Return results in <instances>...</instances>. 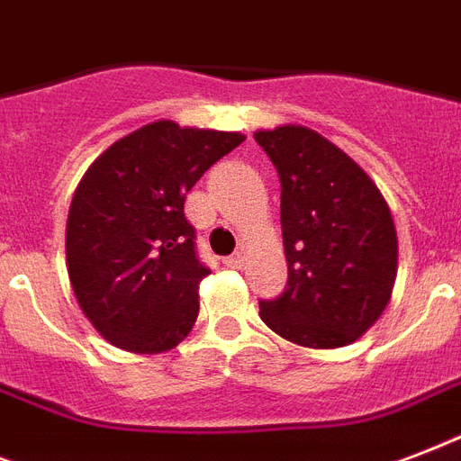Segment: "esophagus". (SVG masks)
I'll return each instance as SVG.
<instances>
[{
    "mask_svg": "<svg viewBox=\"0 0 461 461\" xmlns=\"http://www.w3.org/2000/svg\"><path fill=\"white\" fill-rule=\"evenodd\" d=\"M222 263L227 267H241V263H244V256H241V253H231V256H227Z\"/></svg>",
    "mask_w": 461,
    "mask_h": 461,
    "instance_id": "esophagus-1",
    "label": "esophagus"
}]
</instances>
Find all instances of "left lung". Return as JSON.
Listing matches in <instances>:
<instances>
[{
  "mask_svg": "<svg viewBox=\"0 0 461 461\" xmlns=\"http://www.w3.org/2000/svg\"><path fill=\"white\" fill-rule=\"evenodd\" d=\"M280 174L289 280L260 318L289 342L335 349L354 342L393 294L397 231L385 198L347 153L303 126L256 131Z\"/></svg>",
  "mask_w": 461,
  "mask_h": 461,
  "instance_id": "1",
  "label": "left lung"
}]
</instances>
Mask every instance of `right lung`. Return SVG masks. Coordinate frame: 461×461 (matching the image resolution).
<instances>
[{
  "mask_svg": "<svg viewBox=\"0 0 461 461\" xmlns=\"http://www.w3.org/2000/svg\"><path fill=\"white\" fill-rule=\"evenodd\" d=\"M241 133L155 122L107 148L76 188L67 266L78 306L119 349L155 354L186 337L210 273L184 215L194 184Z\"/></svg>",
  "mask_w": 461,
  "mask_h": 461,
  "instance_id": "add662e5",
  "label": "right lung"
}]
</instances>
